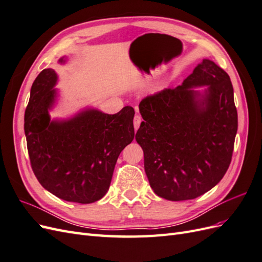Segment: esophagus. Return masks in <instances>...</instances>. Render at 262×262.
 <instances>
[{"mask_svg":"<svg viewBox=\"0 0 262 262\" xmlns=\"http://www.w3.org/2000/svg\"><path fill=\"white\" fill-rule=\"evenodd\" d=\"M142 122V118L140 115H136L133 119V124H134V129L138 130L140 128V124Z\"/></svg>","mask_w":262,"mask_h":262,"instance_id":"esophagus-1","label":"esophagus"}]
</instances>
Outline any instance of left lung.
Instances as JSON below:
<instances>
[{
    "mask_svg": "<svg viewBox=\"0 0 262 262\" xmlns=\"http://www.w3.org/2000/svg\"><path fill=\"white\" fill-rule=\"evenodd\" d=\"M139 109L136 140L158 196L190 200L219 184L237 133L234 90L223 69L203 59L181 85L144 98Z\"/></svg>",
    "mask_w": 262,
    "mask_h": 262,
    "instance_id": "left-lung-1",
    "label": "left lung"
}]
</instances>
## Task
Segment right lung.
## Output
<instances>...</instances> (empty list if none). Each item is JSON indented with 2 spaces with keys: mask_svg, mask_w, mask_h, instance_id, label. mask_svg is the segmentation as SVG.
<instances>
[{
  "mask_svg": "<svg viewBox=\"0 0 262 262\" xmlns=\"http://www.w3.org/2000/svg\"><path fill=\"white\" fill-rule=\"evenodd\" d=\"M67 61L59 59L61 64ZM58 80L53 69H45L31 86L24 124L31 168L55 196L93 203L108 191L118 156L134 138V109L125 106L108 115L85 107L69 118L51 119Z\"/></svg>",
  "mask_w": 262,
  "mask_h": 262,
  "instance_id": "1",
  "label": "right lung"
}]
</instances>
